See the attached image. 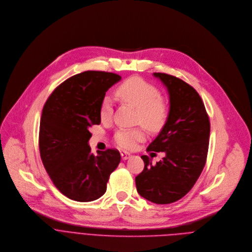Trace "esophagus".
<instances>
[{"instance_id":"1","label":"esophagus","mask_w":252,"mask_h":252,"mask_svg":"<svg viewBox=\"0 0 252 252\" xmlns=\"http://www.w3.org/2000/svg\"><path fill=\"white\" fill-rule=\"evenodd\" d=\"M130 157H131V155H130L129 153H125V152H122V153H121V158H122L123 161L128 160Z\"/></svg>"}]
</instances>
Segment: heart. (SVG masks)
Listing matches in <instances>:
<instances>
[{
	"instance_id": "b5f03b06",
	"label": "heart",
	"mask_w": 252,
	"mask_h": 252,
	"mask_svg": "<svg viewBox=\"0 0 252 252\" xmlns=\"http://www.w3.org/2000/svg\"><path fill=\"white\" fill-rule=\"evenodd\" d=\"M115 95L122 101L138 109V122L151 131H159L168 118V105L161 97L160 90L139 77H131L119 85ZM113 112L112 101L108 96L102 98L99 116L108 120ZM145 137L141 129H121L115 135L116 144L122 149H132Z\"/></svg>"
}]
</instances>
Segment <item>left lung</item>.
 <instances>
[{
    "label": "left lung",
    "instance_id": "1",
    "mask_svg": "<svg viewBox=\"0 0 252 252\" xmlns=\"http://www.w3.org/2000/svg\"><path fill=\"white\" fill-rule=\"evenodd\" d=\"M169 94L168 118L148 151L165 152L152 165L141 156L145 167L135 178L137 191L154 204L167 205L186 195L202 173L208 155L211 125L202 98L190 85L166 73H153Z\"/></svg>",
    "mask_w": 252,
    "mask_h": 252
}]
</instances>
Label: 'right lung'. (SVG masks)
<instances>
[{
    "label": "right lung",
    "instance_id": "obj_1",
    "mask_svg": "<svg viewBox=\"0 0 252 252\" xmlns=\"http://www.w3.org/2000/svg\"><path fill=\"white\" fill-rule=\"evenodd\" d=\"M121 76L104 71L76 74L50 94L43 106L38 146L44 169L55 186L70 199L92 202L102 196L121 156L108 149L91 153L89 128L99 125L100 103Z\"/></svg>",
    "mask_w": 252,
    "mask_h": 252
}]
</instances>
